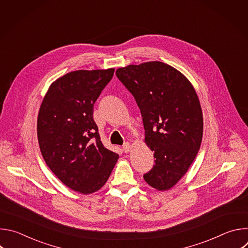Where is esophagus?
Instances as JSON below:
<instances>
[{"instance_id": "obj_1", "label": "esophagus", "mask_w": 248, "mask_h": 248, "mask_svg": "<svg viewBox=\"0 0 248 248\" xmlns=\"http://www.w3.org/2000/svg\"><path fill=\"white\" fill-rule=\"evenodd\" d=\"M131 150V144L129 142H125L124 145H123V151L127 153Z\"/></svg>"}]
</instances>
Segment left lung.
<instances>
[{
	"instance_id": "left-lung-1",
	"label": "left lung",
	"mask_w": 248,
	"mask_h": 248,
	"mask_svg": "<svg viewBox=\"0 0 248 248\" xmlns=\"http://www.w3.org/2000/svg\"><path fill=\"white\" fill-rule=\"evenodd\" d=\"M117 78L133 95L142 116L145 143L155 164L143 178L158 190L178 183L194 161L203 135V115L189 80L162 62L118 68Z\"/></svg>"
}]
</instances>
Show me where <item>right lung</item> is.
<instances>
[{"label": "right lung", "mask_w": 248, "mask_h": 248, "mask_svg": "<svg viewBox=\"0 0 248 248\" xmlns=\"http://www.w3.org/2000/svg\"><path fill=\"white\" fill-rule=\"evenodd\" d=\"M114 68L76 70L49 87L37 119L42 156L57 178L82 194L108 181L119 155L103 145L93 119L94 103Z\"/></svg>", "instance_id": "add662e5"}]
</instances>
